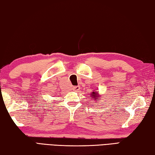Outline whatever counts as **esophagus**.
Masks as SVG:
<instances>
[{"mask_svg":"<svg viewBox=\"0 0 155 155\" xmlns=\"http://www.w3.org/2000/svg\"><path fill=\"white\" fill-rule=\"evenodd\" d=\"M79 90H80L79 86H73V87H72V90H74L75 91H77Z\"/></svg>","mask_w":155,"mask_h":155,"instance_id":"34e87169","label":"esophagus"}]
</instances>
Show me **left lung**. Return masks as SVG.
Segmentation results:
<instances>
[{"instance_id": "8db88e82", "label": "left lung", "mask_w": 155, "mask_h": 155, "mask_svg": "<svg viewBox=\"0 0 155 155\" xmlns=\"http://www.w3.org/2000/svg\"><path fill=\"white\" fill-rule=\"evenodd\" d=\"M90 96L91 97H93L94 98H100V96H99V94H98V93H96V92H95V91H93L92 93H91V94H90Z\"/></svg>"}]
</instances>
